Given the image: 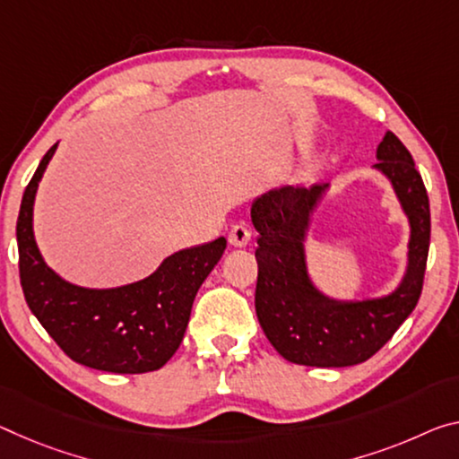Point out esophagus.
Wrapping results in <instances>:
<instances>
[{
  "label": "esophagus",
  "instance_id": "34e87169",
  "mask_svg": "<svg viewBox=\"0 0 459 459\" xmlns=\"http://www.w3.org/2000/svg\"><path fill=\"white\" fill-rule=\"evenodd\" d=\"M249 241H251V230L245 227V224H235V227L230 229V232H229V243L232 245V247H247L249 245Z\"/></svg>",
  "mask_w": 459,
  "mask_h": 459
}]
</instances>
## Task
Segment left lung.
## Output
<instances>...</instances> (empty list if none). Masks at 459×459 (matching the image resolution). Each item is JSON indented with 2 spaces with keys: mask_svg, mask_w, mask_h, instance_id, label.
I'll return each mask as SVG.
<instances>
[{
  "mask_svg": "<svg viewBox=\"0 0 459 459\" xmlns=\"http://www.w3.org/2000/svg\"><path fill=\"white\" fill-rule=\"evenodd\" d=\"M377 169L392 184L411 224L409 264L394 292L366 300H337L310 280L307 235L312 212L329 184L283 186L251 206L257 237L255 310L269 343L283 359L312 368H347L388 343L419 302L431 238V212L423 178L394 133L376 151Z\"/></svg>",
  "mask_w": 459,
  "mask_h": 459,
  "instance_id": "obj_1",
  "label": "left lung"
}]
</instances>
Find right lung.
I'll return each mask as SVG.
<instances>
[{
    "instance_id": "right-lung-1",
    "label": "right lung",
    "mask_w": 459,
    "mask_h": 459,
    "mask_svg": "<svg viewBox=\"0 0 459 459\" xmlns=\"http://www.w3.org/2000/svg\"><path fill=\"white\" fill-rule=\"evenodd\" d=\"M56 144L28 184L16 224L28 307L73 361L112 374L155 372L184 341L194 298L221 261L227 238L173 253L149 278L126 286L93 290L63 280L42 259L32 229L36 190Z\"/></svg>"
}]
</instances>
